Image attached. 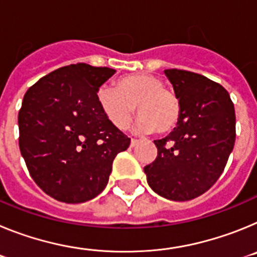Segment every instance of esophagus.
Returning <instances> with one entry per match:
<instances>
[{
  "mask_svg": "<svg viewBox=\"0 0 257 257\" xmlns=\"http://www.w3.org/2000/svg\"><path fill=\"white\" fill-rule=\"evenodd\" d=\"M139 140H136V139H131V147H133V148H135V147H138V145H139Z\"/></svg>",
  "mask_w": 257,
  "mask_h": 257,
  "instance_id": "esophagus-1",
  "label": "esophagus"
}]
</instances>
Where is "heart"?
I'll use <instances>...</instances> for the list:
<instances>
[{
	"instance_id": "obj_1",
	"label": "heart",
	"mask_w": 257,
	"mask_h": 257,
	"mask_svg": "<svg viewBox=\"0 0 257 257\" xmlns=\"http://www.w3.org/2000/svg\"><path fill=\"white\" fill-rule=\"evenodd\" d=\"M97 103L109 122L119 130L130 126L135 106L140 115L138 126L144 133H170L181 114L176 94L163 87L162 79L148 73L122 77L115 88L103 86L97 91Z\"/></svg>"
}]
</instances>
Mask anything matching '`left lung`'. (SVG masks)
Segmentation results:
<instances>
[{"instance_id":"8db88e82","label":"left lung","mask_w":257,"mask_h":257,"mask_svg":"<svg viewBox=\"0 0 257 257\" xmlns=\"http://www.w3.org/2000/svg\"><path fill=\"white\" fill-rule=\"evenodd\" d=\"M181 114L174 131L154 140L158 153L145 166L149 187L171 201L207 192L222 174L235 142V112L228 91L189 70L166 69Z\"/></svg>"}]
</instances>
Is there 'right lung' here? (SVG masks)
<instances>
[{
  "mask_svg": "<svg viewBox=\"0 0 257 257\" xmlns=\"http://www.w3.org/2000/svg\"><path fill=\"white\" fill-rule=\"evenodd\" d=\"M115 70L85 63L59 68L24 95L19 148L32 179L56 201L82 203L106 187L115 156L130 145L97 103Z\"/></svg>",
  "mask_w": 257,
  "mask_h": 257,
  "instance_id": "1",
  "label": "right lung"
}]
</instances>
